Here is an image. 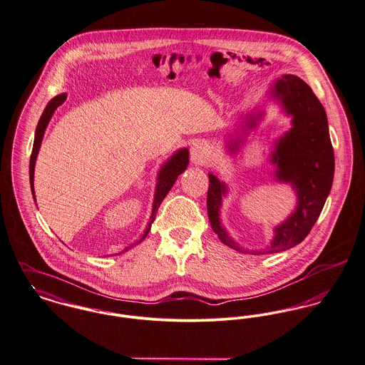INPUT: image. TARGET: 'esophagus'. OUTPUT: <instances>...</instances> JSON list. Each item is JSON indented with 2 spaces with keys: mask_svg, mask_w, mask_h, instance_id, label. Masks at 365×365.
<instances>
[{
  "mask_svg": "<svg viewBox=\"0 0 365 365\" xmlns=\"http://www.w3.org/2000/svg\"><path fill=\"white\" fill-rule=\"evenodd\" d=\"M190 155L194 164H202L205 158L208 157V148L202 142H194L192 149H190Z\"/></svg>",
  "mask_w": 365,
  "mask_h": 365,
  "instance_id": "34e87169",
  "label": "esophagus"
}]
</instances>
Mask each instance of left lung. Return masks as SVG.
<instances>
[{
	"instance_id": "8db88e82",
	"label": "left lung",
	"mask_w": 365,
	"mask_h": 365,
	"mask_svg": "<svg viewBox=\"0 0 365 365\" xmlns=\"http://www.w3.org/2000/svg\"><path fill=\"white\" fill-rule=\"evenodd\" d=\"M272 93L279 99L285 113L292 115V128L277 140L272 163L277 167V180L291 183L295 189L298 202L295 211L274 227V237L263 254L289 250L310 233L331 192L335 170L327 114L312 88L299 77L285 74L274 83ZM254 125L257 121L250 117L247 127L252 128ZM238 142L230 143V150H237ZM208 176L207 210L212 230L225 245L241 252L242 250L220 225L219 212L222 198L227 193L226 185L212 173Z\"/></svg>"
}]
</instances>
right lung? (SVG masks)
I'll use <instances>...</instances> for the list:
<instances>
[{
    "mask_svg": "<svg viewBox=\"0 0 365 365\" xmlns=\"http://www.w3.org/2000/svg\"><path fill=\"white\" fill-rule=\"evenodd\" d=\"M66 96H67L66 93H62V95H58L53 99H51V102L46 105V108L43 110V115H41V118H40V121L37 124L34 143H33V151H31V157H30V186H31V193H33V198L34 200H36V195H34V167H36V160H37L38 150H40V146H41V142H43V132L46 129L49 120L52 118L55 110L65 102ZM187 165H189V150L187 149H180V150L176 151L171 158L161 167V170L158 171V178H157V186H155V193H154V202H153L150 222H149V225L146 227V232H145V235L142 236V238L138 242L130 244L124 251L118 252L117 255L128 251L129 248H132L133 245L139 244L145 237L149 235L151 223L155 219V214H157L163 200L165 198V195L171 190L175 180L178 179V176L187 168Z\"/></svg>",
    "mask_w": 365,
    "mask_h": 365,
    "instance_id": "right-lung-1",
    "label": "right lung"
}]
</instances>
